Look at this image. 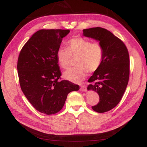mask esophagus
Instances as JSON below:
<instances>
[{
    "mask_svg": "<svg viewBox=\"0 0 147 147\" xmlns=\"http://www.w3.org/2000/svg\"><path fill=\"white\" fill-rule=\"evenodd\" d=\"M80 90L82 92H86V86L85 85H82L81 86Z\"/></svg>",
    "mask_w": 147,
    "mask_h": 147,
    "instance_id": "obj_1",
    "label": "esophagus"
}]
</instances>
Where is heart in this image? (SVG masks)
Instances as JSON below:
<instances>
[{
	"label": "heart",
	"instance_id": "obj_1",
	"mask_svg": "<svg viewBox=\"0 0 147 147\" xmlns=\"http://www.w3.org/2000/svg\"><path fill=\"white\" fill-rule=\"evenodd\" d=\"M66 45V49H59L56 54L58 64L64 69L69 67L73 59H76V67L64 73L66 80L80 83L86 76L88 72L94 73L100 67L104 49L100 43L77 37L68 41Z\"/></svg>",
	"mask_w": 147,
	"mask_h": 147
}]
</instances>
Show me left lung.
I'll return each instance as SVG.
<instances>
[{
  "instance_id": "obj_1",
  "label": "left lung",
  "mask_w": 147,
  "mask_h": 147,
  "mask_svg": "<svg viewBox=\"0 0 147 147\" xmlns=\"http://www.w3.org/2000/svg\"><path fill=\"white\" fill-rule=\"evenodd\" d=\"M83 35L98 40L104 49L102 63L88 82V90L99 95L100 100L92 106L94 111H111L123 97L129 77V57L126 46L109 30L100 27L83 30Z\"/></svg>"
}]
</instances>
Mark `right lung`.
<instances>
[{"mask_svg": "<svg viewBox=\"0 0 147 147\" xmlns=\"http://www.w3.org/2000/svg\"><path fill=\"white\" fill-rule=\"evenodd\" d=\"M69 30H40L20 51L17 69L21 88L36 110L51 115L63 107L69 93L79 85L61 80L56 57L62 38Z\"/></svg>", "mask_w": 147, "mask_h": 147, "instance_id": "1", "label": "right lung"}]
</instances>
